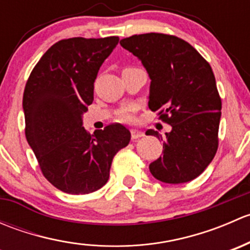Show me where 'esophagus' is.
<instances>
[{"instance_id":"1","label":"esophagus","mask_w":250,"mask_h":250,"mask_svg":"<svg viewBox=\"0 0 250 250\" xmlns=\"http://www.w3.org/2000/svg\"><path fill=\"white\" fill-rule=\"evenodd\" d=\"M130 134H132V139H134V140L144 137V133L141 132V130H138V129H132L130 130Z\"/></svg>"}]
</instances>
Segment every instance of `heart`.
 Masks as SVG:
<instances>
[{
    "mask_svg": "<svg viewBox=\"0 0 250 250\" xmlns=\"http://www.w3.org/2000/svg\"><path fill=\"white\" fill-rule=\"evenodd\" d=\"M121 117L125 118V120H129L130 118V113H129V109H125L121 111Z\"/></svg>",
    "mask_w": 250,
    "mask_h": 250,
    "instance_id": "1",
    "label": "heart"
}]
</instances>
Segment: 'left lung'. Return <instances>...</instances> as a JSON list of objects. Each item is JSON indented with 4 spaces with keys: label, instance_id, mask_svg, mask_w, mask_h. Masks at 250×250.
Segmentation results:
<instances>
[{
    "label": "left lung",
    "instance_id": "1",
    "mask_svg": "<svg viewBox=\"0 0 250 250\" xmlns=\"http://www.w3.org/2000/svg\"><path fill=\"white\" fill-rule=\"evenodd\" d=\"M150 77L148 107L172 125L163 139V155L148 168L157 180L183 184L204 172L218 150L221 99L213 70L190 43L172 35L143 34L121 40Z\"/></svg>",
    "mask_w": 250,
    "mask_h": 250
}]
</instances>
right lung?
<instances>
[{"instance_id": "obj_1", "label": "right lung", "mask_w": 250, "mask_h": 250, "mask_svg": "<svg viewBox=\"0 0 250 250\" xmlns=\"http://www.w3.org/2000/svg\"><path fill=\"white\" fill-rule=\"evenodd\" d=\"M118 41L62 40L42 55L25 85L26 140L44 178L62 192L85 195L103 188L113 156L129 144L130 132L120 123L93 135L82 127L98 71Z\"/></svg>"}]
</instances>
